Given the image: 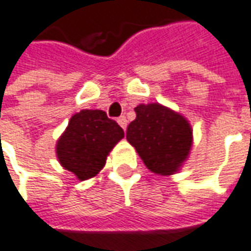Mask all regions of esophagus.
<instances>
[{
  "mask_svg": "<svg viewBox=\"0 0 251 251\" xmlns=\"http://www.w3.org/2000/svg\"><path fill=\"white\" fill-rule=\"evenodd\" d=\"M117 122L120 124V126L124 129V130H126V126H127V121H126V117H124V115H121L120 118L117 120Z\"/></svg>",
  "mask_w": 251,
  "mask_h": 251,
  "instance_id": "esophagus-1",
  "label": "esophagus"
}]
</instances>
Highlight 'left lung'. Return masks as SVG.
Wrapping results in <instances>:
<instances>
[{
  "label": "left lung",
  "mask_w": 251,
  "mask_h": 251,
  "mask_svg": "<svg viewBox=\"0 0 251 251\" xmlns=\"http://www.w3.org/2000/svg\"><path fill=\"white\" fill-rule=\"evenodd\" d=\"M126 138L152 173L171 175L187 159L193 130L185 117L159 103L138 104Z\"/></svg>",
  "instance_id": "left-lung-1"
}]
</instances>
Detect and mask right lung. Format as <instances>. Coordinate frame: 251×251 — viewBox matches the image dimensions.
<instances>
[{
  "label": "right lung",
  "mask_w": 251,
  "mask_h": 251,
  "mask_svg": "<svg viewBox=\"0 0 251 251\" xmlns=\"http://www.w3.org/2000/svg\"><path fill=\"white\" fill-rule=\"evenodd\" d=\"M124 136L122 127L104 111L81 110L57 141V157L77 179H89L104 167L110 151Z\"/></svg>",
  "instance_id": "right-lung-1"
}]
</instances>
